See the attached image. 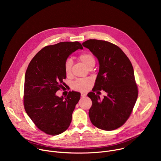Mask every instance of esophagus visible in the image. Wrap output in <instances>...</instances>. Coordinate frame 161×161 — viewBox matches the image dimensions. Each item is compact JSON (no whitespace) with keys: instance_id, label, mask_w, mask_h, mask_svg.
<instances>
[{"instance_id":"1","label":"esophagus","mask_w":161,"mask_h":161,"mask_svg":"<svg viewBox=\"0 0 161 161\" xmlns=\"http://www.w3.org/2000/svg\"><path fill=\"white\" fill-rule=\"evenodd\" d=\"M86 94H85V93H81V97H86Z\"/></svg>"}]
</instances>
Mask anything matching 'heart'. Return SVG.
Here are the masks:
<instances>
[{
  "label": "heart",
  "mask_w": 161,
  "mask_h": 161,
  "mask_svg": "<svg viewBox=\"0 0 161 161\" xmlns=\"http://www.w3.org/2000/svg\"><path fill=\"white\" fill-rule=\"evenodd\" d=\"M79 60L86 67L89 68L92 66H94L96 60L94 56L88 53H83L80 55ZM73 65V61L71 58H68L65 62L64 69L67 75H69L71 73V68ZM91 83L90 78H81L76 80L73 85V87L75 90L78 91H85L88 88Z\"/></svg>",
  "instance_id": "heart-1"
}]
</instances>
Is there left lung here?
<instances>
[{"mask_svg": "<svg viewBox=\"0 0 161 161\" xmlns=\"http://www.w3.org/2000/svg\"><path fill=\"white\" fill-rule=\"evenodd\" d=\"M82 45L99 61L94 91L103 90L107 94L103 100L92 92L88 94L92 102L88 111L90 121L99 129L114 130L128 119L137 100L138 92L132 64L119 47L109 42L88 39Z\"/></svg>", "mask_w": 161, "mask_h": 161, "instance_id": "obj_1", "label": "left lung"}]
</instances>
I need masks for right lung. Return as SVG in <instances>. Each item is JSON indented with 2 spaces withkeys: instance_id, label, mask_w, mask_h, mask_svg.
<instances>
[{
  "instance_id": "obj_1",
  "label": "right lung",
  "mask_w": 161,
  "mask_h": 161,
  "mask_svg": "<svg viewBox=\"0 0 161 161\" xmlns=\"http://www.w3.org/2000/svg\"><path fill=\"white\" fill-rule=\"evenodd\" d=\"M78 49L83 47L78 41L47 46L34 56L27 69L25 109L35 125L48 134L56 136L67 129L80 99V93L75 91L65 98L56 95L66 78L65 62Z\"/></svg>"
}]
</instances>
